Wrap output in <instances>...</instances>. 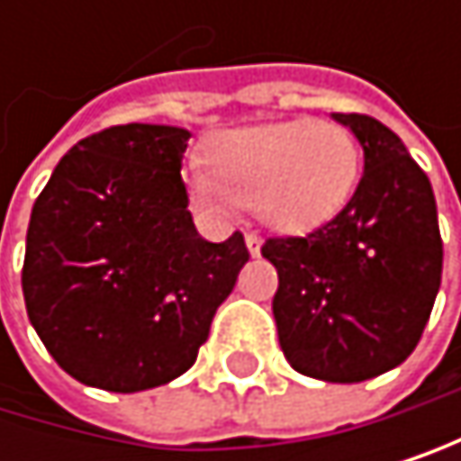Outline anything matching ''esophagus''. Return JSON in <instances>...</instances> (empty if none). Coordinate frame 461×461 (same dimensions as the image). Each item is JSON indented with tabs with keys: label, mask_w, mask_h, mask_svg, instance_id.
Masks as SVG:
<instances>
[{
	"label": "esophagus",
	"mask_w": 461,
	"mask_h": 461,
	"mask_svg": "<svg viewBox=\"0 0 461 461\" xmlns=\"http://www.w3.org/2000/svg\"><path fill=\"white\" fill-rule=\"evenodd\" d=\"M246 249H249V254H251V257H259V251H262V240H259L254 232H249V235H246Z\"/></svg>",
	"instance_id": "1"
}]
</instances>
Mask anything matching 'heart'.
<instances>
[{
	"label": "heart",
	"instance_id": "1",
	"mask_svg": "<svg viewBox=\"0 0 461 461\" xmlns=\"http://www.w3.org/2000/svg\"><path fill=\"white\" fill-rule=\"evenodd\" d=\"M193 166L187 190L212 215L251 204L279 232H310L338 215L359 182V146L338 121H271L229 130Z\"/></svg>",
	"mask_w": 461,
	"mask_h": 461
}]
</instances>
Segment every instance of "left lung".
<instances>
[{
    "label": "left lung",
    "instance_id": "obj_1",
    "mask_svg": "<svg viewBox=\"0 0 461 461\" xmlns=\"http://www.w3.org/2000/svg\"><path fill=\"white\" fill-rule=\"evenodd\" d=\"M354 132L365 171L351 202L307 238H271L274 318L287 362L310 379L354 384L410 357L442 279L429 176L382 121L331 113Z\"/></svg>",
    "mask_w": 461,
    "mask_h": 461
}]
</instances>
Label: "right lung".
Masks as SVG:
<instances>
[{"label":"right lung","instance_id":"right-lung-1","mask_svg":"<svg viewBox=\"0 0 461 461\" xmlns=\"http://www.w3.org/2000/svg\"><path fill=\"white\" fill-rule=\"evenodd\" d=\"M190 132L123 123L79 140L30 215L22 290L68 376L110 393L174 382L196 362L249 249L196 232L182 182Z\"/></svg>","mask_w":461,"mask_h":461}]
</instances>
